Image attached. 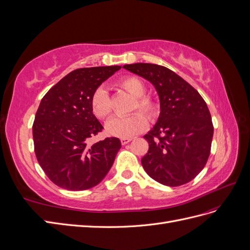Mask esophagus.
Wrapping results in <instances>:
<instances>
[{
  "instance_id": "obj_1",
  "label": "esophagus",
  "mask_w": 250,
  "mask_h": 250,
  "mask_svg": "<svg viewBox=\"0 0 250 250\" xmlns=\"http://www.w3.org/2000/svg\"><path fill=\"white\" fill-rule=\"evenodd\" d=\"M131 141V139H121V144L122 145H126V144H128Z\"/></svg>"
}]
</instances>
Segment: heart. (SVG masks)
Masks as SVG:
<instances>
[{"label": "heart", "mask_w": 250, "mask_h": 250, "mask_svg": "<svg viewBox=\"0 0 250 250\" xmlns=\"http://www.w3.org/2000/svg\"><path fill=\"white\" fill-rule=\"evenodd\" d=\"M118 86L123 88L131 97L133 101L130 111L140 110L150 121H154L160 115V103L154 97L145 95L146 87L144 82L135 76H126L117 82ZM90 107L98 119H106L111 113V100L107 89L100 86L90 98ZM139 112H134L126 118H112L105 125L107 133L117 138L128 139L145 129L147 120Z\"/></svg>", "instance_id": "1"}]
</instances>
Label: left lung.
<instances>
[{"instance_id":"8db88e82","label":"left lung","mask_w":250,"mask_h":250,"mask_svg":"<svg viewBox=\"0 0 250 250\" xmlns=\"http://www.w3.org/2000/svg\"><path fill=\"white\" fill-rule=\"evenodd\" d=\"M123 67L152 83L160 98V117L144 135L149 143L142 158L144 170L164 186L188 183L204 168L210 152L214 127L206 101L166 66L140 62Z\"/></svg>"}]
</instances>
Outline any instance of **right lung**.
<instances>
[{
  "instance_id": "1",
  "label": "right lung",
  "mask_w": 250,
  "mask_h": 250,
  "mask_svg": "<svg viewBox=\"0 0 250 250\" xmlns=\"http://www.w3.org/2000/svg\"><path fill=\"white\" fill-rule=\"evenodd\" d=\"M121 69L120 65L77 69L43 96L32 127L37 161L52 183L70 191L100 184L121 148L118 138L95 144L89 139L103 126L90 107L95 89Z\"/></svg>"
}]
</instances>
